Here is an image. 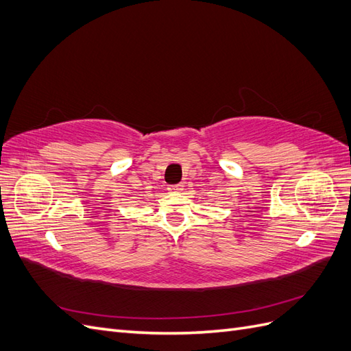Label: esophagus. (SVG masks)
<instances>
[{"instance_id": "esophagus-1", "label": "esophagus", "mask_w": 351, "mask_h": 351, "mask_svg": "<svg viewBox=\"0 0 351 351\" xmlns=\"http://www.w3.org/2000/svg\"><path fill=\"white\" fill-rule=\"evenodd\" d=\"M169 192H180V190H183V184H174V186H169L168 187Z\"/></svg>"}]
</instances>
